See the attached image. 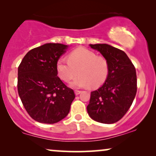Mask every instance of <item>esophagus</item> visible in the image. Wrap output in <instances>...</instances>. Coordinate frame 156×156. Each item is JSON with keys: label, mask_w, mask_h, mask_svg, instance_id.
Returning <instances> with one entry per match:
<instances>
[{"label": "esophagus", "mask_w": 156, "mask_h": 156, "mask_svg": "<svg viewBox=\"0 0 156 156\" xmlns=\"http://www.w3.org/2000/svg\"><path fill=\"white\" fill-rule=\"evenodd\" d=\"M81 92H82V91H80V90H75V91H74V93H75L76 95H79Z\"/></svg>", "instance_id": "34e87169"}]
</instances>
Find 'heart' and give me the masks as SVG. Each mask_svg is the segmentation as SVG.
<instances>
[{"label":"heart","instance_id":"heart-1","mask_svg":"<svg viewBox=\"0 0 156 156\" xmlns=\"http://www.w3.org/2000/svg\"><path fill=\"white\" fill-rule=\"evenodd\" d=\"M68 59L60 58L57 62L56 69L59 77L69 82L77 75L71 85L74 87L97 88L107 80L109 65L107 59L87 48H77L69 53Z\"/></svg>","mask_w":156,"mask_h":156}]
</instances>
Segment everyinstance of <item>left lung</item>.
Instances as JSON below:
<instances>
[{"instance_id": "left-lung-1", "label": "left lung", "mask_w": 156, "mask_h": 156, "mask_svg": "<svg viewBox=\"0 0 156 156\" xmlns=\"http://www.w3.org/2000/svg\"><path fill=\"white\" fill-rule=\"evenodd\" d=\"M107 59L109 74L97 90L91 92L87 112L96 121L116 123L131 107L137 91L136 68L123 51L107 44H90Z\"/></svg>"}]
</instances>
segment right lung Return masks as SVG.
<instances>
[{"instance_id":"add662e5","label":"right lung","mask_w":156,"mask_h":156,"mask_svg":"<svg viewBox=\"0 0 156 156\" xmlns=\"http://www.w3.org/2000/svg\"><path fill=\"white\" fill-rule=\"evenodd\" d=\"M67 45L47 43L30 50L18 67L19 97L32 119L43 123H57L69 114L75 98L57 76V62Z\"/></svg>"}]
</instances>
